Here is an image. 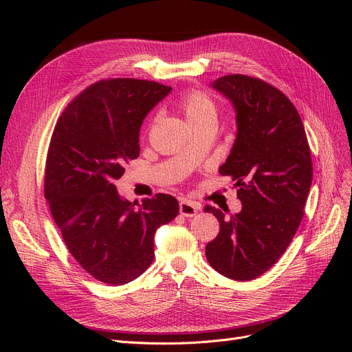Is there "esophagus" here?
<instances>
[{
  "label": "esophagus",
  "mask_w": 352,
  "mask_h": 352,
  "mask_svg": "<svg viewBox=\"0 0 352 352\" xmlns=\"http://www.w3.org/2000/svg\"><path fill=\"white\" fill-rule=\"evenodd\" d=\"M198 212V206L192 201L188 199H182L179 202V214L184 217H194Z\"/></svg>",
  "instance_id": "1"
}]
</instances>
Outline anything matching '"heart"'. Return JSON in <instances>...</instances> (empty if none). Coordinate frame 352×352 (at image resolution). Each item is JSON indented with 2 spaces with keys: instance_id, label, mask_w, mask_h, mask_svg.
<instances>
[{
  "instance_id": "obj_1",
  "label": "heart",
  "mask_w": 352,
  "mask_h": 352,
  "mask_svg": "<svg viewBox=\"0 0 352 352\" xmlns=\"http://www.w3.org/2000/svg\"><path fill=\"white\" fill-rule=\"evenodd\" d=\"M181 108L187 121L192 125L202 120L215 117V105L212 100L201 91H188L181 100Z\"/></svg>"
}]
</instances>
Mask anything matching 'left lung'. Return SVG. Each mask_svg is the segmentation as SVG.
<instances>
[{
	"mask_svg": "<svg viewBox=\"0 0 352 352\" xmlns=\"http://www.w3.org/2000/svg\"><path fill=\"white\" fill-rule=\"evenodd\" d=\"M211 87L236 114V138L219 174L232 177L243 208L230 218L204 208L219 223L206 255L221 275L250 281L280 260L301 224L312 182L311 151L298 111L280 89L243 74Z\"/></svg>",
	"mask_w": 352,
	"mask_h": 352,
	"instance_id": "1",
	"label": "left lung"
}]
</instances>
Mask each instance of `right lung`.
Returning a JSON list of instances; mask_svg holds the SVG:
<instances>
[{
  "label": "right lung",
  "mask_w": 352,
  "mask_h": 352,
  "mask_svg": "<svg viewBox=\"0 0 352 352\" xmlns=\"http://www.w3.org/2000/svg\"><path fill=\"white\" fill-rule=\"evenodd\" d=\"M171 89L146 80H101L68 104L54 128L44 195L71 255L104 284L138 278L154 260L155 231L178 215L173 195L138 204L116 187L125 164L140 155L144 118Z\"/></svg>",
  "instance_id": "1"
}]
</instances>
